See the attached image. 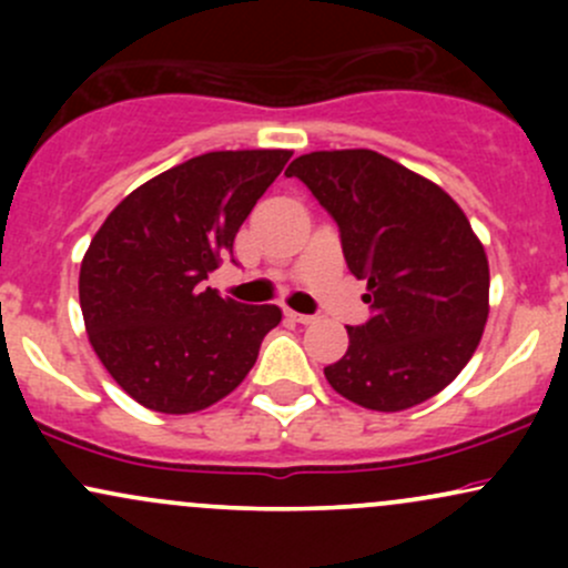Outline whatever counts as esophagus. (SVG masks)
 Here are the masks:
<instances>
[{
  "label": "esophagus",
  "instance_id": "34e87169",
  "mask_svg": "<svg viewBox=\"0 0 568 568\" xmlns=\"http://www.w3.org/2000/svg\"><path fill=\"white\" fill-rule=\"evenodd\" d=\"M285 317L293 323H302V325L315 323V315H302V312H293V310H285Z\"/></svg>",
  "mask_w": 568,
  "mask_h": 568
}]
</instances>
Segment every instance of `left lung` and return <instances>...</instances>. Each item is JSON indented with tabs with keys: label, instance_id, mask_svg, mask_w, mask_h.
Returning a JSON list of instances; mask_svg holds the SVG:
<instances>
[{
	"label": "left lung",
	"instance_id": "8db88e82",
	"mask_svg": "<svg viewBox=\"0 0 568 568\" xmlns=\"http://www.w3.org/2000/svg\"><path fill=\"white\" fill-rule=\"evenodd\" d=\"M336 221L344 262L368 280L371 317L325 368L338 395L406 410L448 387L488 317V262L462 207L433 181L371 149L302 154L285 171Z\"/></svg>",
	"mask_w": 568,
	"mask_h": 568
}]
</instances>
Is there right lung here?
<instances>
[{"label":"right lung","mask_w":568,"mask_h":568,"mask_svg":"<svg viewBox=\"0 0 568 568\" xmlns=\"http://www.w3.org/2000/svg\"><path fill=\"white\" fill-rule=\"evenodd\" d=\"M288 160L285 149L200 154L130 192L95 232L80 270L84 328L141 406H213L283 321L275 304H240L202 283L232 256L247 213Z\"/></svg>","instance_id":"1"}]
</instances>
